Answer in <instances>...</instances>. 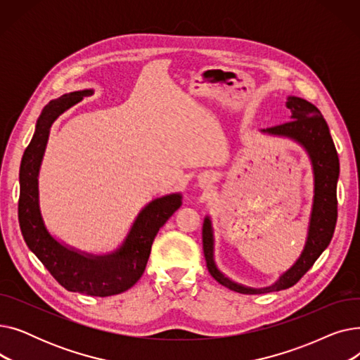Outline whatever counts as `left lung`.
<instances>
[{"instance_id": "8db88e82", "label": "left lung", "mask_w": 360, "mask_h": 360, "mask_svg": "<svg viewBox=\"0 0 360 360\" xmlns=\"http://www.w3.org/2000/svg\"><path fill=\"white\" fill-rule=\"evenodd\" d=\"M286 106L290 109L292 117L289 122L262 129L271 136L289 137L297 141L308 151L314 169V202L309 219L308 238L305 248L293 266L283 273L274 285L262 289L242 286L226 277L214 262V239L212 220L207 216L202 224V250L207 269L221 286L238 293L258 295L289 289L304 277L314 266L316 258L328 247L337 221V181L340 174V163L334 141L331 139L328 125L321 115L316 106L311 102L289 96Z\"/></svg>"}]
</instances>
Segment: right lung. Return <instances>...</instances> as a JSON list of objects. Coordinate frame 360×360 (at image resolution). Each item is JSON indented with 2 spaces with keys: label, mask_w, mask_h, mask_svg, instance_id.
Instances as JSON below:
<instances>
[{
  "label": "right lung",
  "mask_w": 360,
  "mask_h": 360,
  "mask_svg": "<svg viewBox=\"0 0 360 360\" xmlns=\"http://www.w3.org/2000/svg\"><path fill=\"white\" fill-rule=\"evenodd\" d=\"M93 90H80L51 101L36 122L33 139L20 165L18 223L29 250L63 288L90 296H112L132 288L143 276L159 229L182 204L181 194H170L148 202L137 216L121 247L108 255H90L71 250L56 240L46 229L39 209L37 176L49 129L70 106Z\"/></svg>",
  "instance_id": "add662e5"
}]
</instances>
